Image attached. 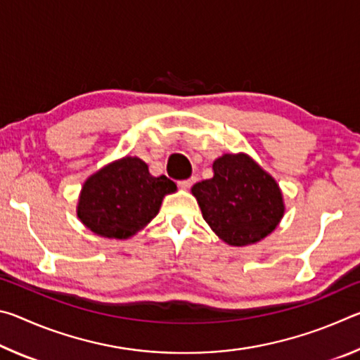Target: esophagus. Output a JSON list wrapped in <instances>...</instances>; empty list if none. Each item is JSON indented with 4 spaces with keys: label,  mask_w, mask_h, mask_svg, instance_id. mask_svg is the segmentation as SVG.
<instances>
[{
    "label": "esophagus",
    "mask_w": 360,
    "mask_h": 360,
    "mask_svg": "<svg viewBox=\"0 0 360 360\" xmlns=\"http://www.w3.org/2000/svg\"><path fill=\"white\" fill-rule=\"evenodd\" d=\"M195 181H197V178H188V179L181 181V182H179V186H181V187H184V188H188V187L195 184Z\"/></svg>",
    "instance_id": "1"
}]
</instances>
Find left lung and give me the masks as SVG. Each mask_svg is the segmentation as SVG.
I'll use <instances>...</instances> for the list:
<instances>
[{"mask_svg":"<svg viewBox=\"0 0 360 360\" xmlns=\"http://www.w3.org/2000/svg\"><path fill=\"white\" fill-rule=\"evenodd\" d=\"M212 169L211 179L192 187L211 230L236 248L254 245L270 235L285 211L276 179L245 152L221 155Z\"/></svg>","mask_w":360,"mask_h":360,"instance_id":"8db88e82","label":"left lung"}]
</instances>
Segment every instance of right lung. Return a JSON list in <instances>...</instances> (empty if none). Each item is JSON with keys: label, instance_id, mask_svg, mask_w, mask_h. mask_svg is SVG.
Wrapping results in <instances>:
<instances>
[{"label": "right lung", "instance_id": "add662e5", "mask_svg": "<svg viewBox=\"0 0 360 360\" xmlns=\"http://www.w3.org/2000/svg\"><path fill=\"white\" fill-rule=\"evenodd\" d=\"M176 188L165 174L152 176L141 158L125 155L85 179L76 212L95 235L129 240L157 216L163 197Z\"/></svg>", "mask_w": 360, "mask_h": 360}]
</instances>
